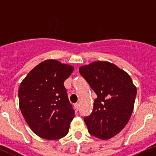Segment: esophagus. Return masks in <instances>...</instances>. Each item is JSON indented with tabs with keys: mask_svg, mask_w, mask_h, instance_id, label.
<instances>
[{
	"mask_svg": "<svg viewBox=\"0 0 156 156\" xmlns=\"http://www.w3.org/2000/svg\"><path fill=\"white\" fill-rule=\"evenodd\" d=\"M74 108L76 109V111H78V109H79V103H75V104L74 105Z\"/></svg>",
	"mask_w": 156,
	"mask_h": 156,
	"instance_id": "34e87169",
	"label": "esophagus"
}]
</instances>
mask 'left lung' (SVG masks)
Wrapping results in <instances>:
<instances>
[{
    "mask_svg": "<svg viewBox=\"0 0 156 156\" xmlns=\"http://www.w3.org/2000/svg\"><path fill=\"white\" fill-rule=\"evenodd\" d=\"M79 73L97 94L91 114L84 117L89 133L104 140L112 138L129 122L136 88L126 72L108 62L82 66Z\"/></svg>",
    "mask_w": 156,
    "mask_h": 156,
    "instance_id": "left-lung-1",
    "label": "left lung"
}]
</instances>
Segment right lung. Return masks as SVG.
I'll use <instances>...</instances> for the list:
<instances>
[{
	"label": "right lung",
	"instance_id": "1",
	"mask_svg": "<svg viewBox=\"0 0 156 156\" xmlns=\"http://www.w3.org/2000/svg\"><path fill=\"white\" fill-rule=\"evenodd\" d=\"M74 67L56 60L42 62L28 73L19 88L20 108L31 129L46 140H58L69 132L74 109L64 82Z\"/></svg>",
	"mask_w": 156,
	"mask_h": 156
}]
</instances>
